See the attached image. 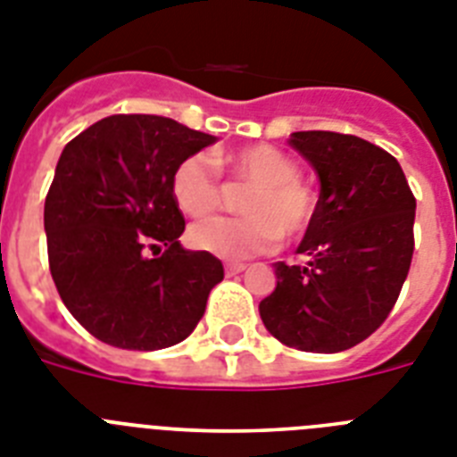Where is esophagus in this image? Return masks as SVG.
Wrapping results in <instances>:
<instances>
[{"mask_svg":"<svg viewBox=\"0 0 457 457\" xmlns=\"http://www.w3.org/2000/svg\"><path fill=\"white\" fill-rule=\"evenodd\" d=\"M244 270H246V264H244V262H228V264H225V274H228V276L241 274Z\"/></svg>","mask_w":457,"mask_h":457,"instance_id":"34e87169","label":"esophagus"}]
</instances>
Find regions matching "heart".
Listing matches in <instances>:
<instances>
[{"label":"heart","instance_id":"1","mask_svg":"<svg viewBox=\"0 0 457 457\" xmlns=\"http://www.w3.org/2000/svg\"><path fill=\"white\" fill-rule=\"evenodd\" d=\"M218 167L251 183L253 190L241 206L248 218H209L190 228L187 241L202 253L222 260H244L278 246V241L304 237L316 218L318 199L300 179V167L281 148L253 144L216 155H187L171 174L176 206L190 218H204L220 204Z\"/></svg>","mask_w":457,"mask_h":457}]
</instances>
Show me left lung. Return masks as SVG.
<instances>
[{"label":"left lung","mask_w":457,"mask_h":457,"mask_svg":"<svg viewBox=\"0 0 457 457\" xmlns=\"http://www.w3.org/2000/svg\"><path fill=\"white\" fill-rule=\"evenodd\" d=\"M290 145L320 181L302 264L274 262L276 287L260 302L270 335L306 353H339L388 318L413 255L416 199L400 162L370 141L293 132Z\"/></svg>","instance_id":"8db88e82"}]
</instances>
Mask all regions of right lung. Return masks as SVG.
I'll use <instances>...</instances> for the list:
<instances>
[{"instance_id":"add662e5","label":"right lung","mask_w":457,"mask_h":457,"mask_svg":"<svg viewBox=\"0 0 457 457\" xmlns=\"http://www.w3.org/2000/svg\"><path fill=\"white\" fill-rule=\"evenodd\" d=\"M216 137L162 116H109L64 145L44 206L48 262L69 313L128 351L186 339L222 281L216 255L186 251L171 174Z\"/></svg>"}]
</instances>
